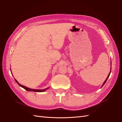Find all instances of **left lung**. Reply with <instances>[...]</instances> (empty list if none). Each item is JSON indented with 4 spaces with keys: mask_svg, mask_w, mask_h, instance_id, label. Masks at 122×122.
<instances>
[{
    "mask_svg": "<svg viewBox=\"0 0 122 122\" xmlns=\"http://www.w3.org/2000/svg\"><path fill=\"white\" fill-rule=\"evenodd\" d=\"M110 73H111V71H110V73L109 74V75H108V77H107V79H106V80L105 81H104V83L103 84V85H102V87H102L103 86V85H104L106 83V81H107V79H108V78H109V76H110Z\"/></svg>",
    "mask_w": 122,
    "mask_h": 122,
    "instance_id": "8db88e82",
    "label": "left lung"
}]
</instances>
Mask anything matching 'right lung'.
Segmentation results:
<instances>
[{
  "instance_id": "add662e5",
  "label": "right lung",
  "mask_w": 122,
  "mask_h": 122,
  "mask_svg": "<svg viewBox=\"0 0 122 122\" xmlns=\"http://www.w3.org/2000/svg\"><path fill=\"white\" fill-rule=\"evenodd\" d=\"M15 81L16 82V83L19 85L20 86H21V87L23 88L24 89L26 90H27V91H33V92H44V91H46L47 89H48V88H46V89H43V90L32 89H30V88H27V87H25V86H24L21 85L20 84L17 82V81L16 80V79H15Z\"/></svg>"
}]
</instances>
